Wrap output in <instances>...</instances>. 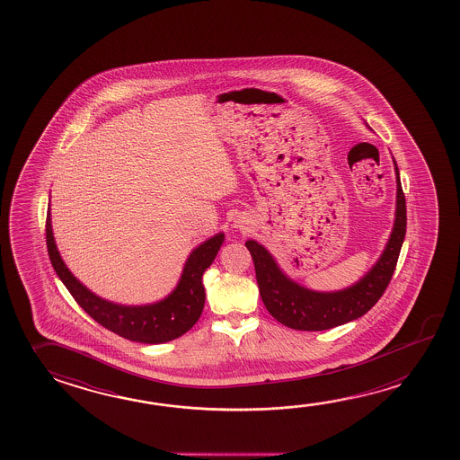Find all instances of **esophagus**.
I'll list each match as a JSON object with an SVG mask.
<instances>
[{
	"label": "esophagus",
	"mask_w": 460,
	"mask_h": 460,
	"mask_svg": "<svg viewBox=\"0 0 460 460\" xmlns=\"http://www.w3.org/2000/svg\"><path fill=\"white\" fill-rule=\"evenodd\" d=\"M237 226H239V227H243V226H241V225H235V227H237Z\"/></svg>",
	"instance_id": "obj_1"
}]
</instances>
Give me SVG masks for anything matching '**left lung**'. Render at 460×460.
Returning <instances> with one entry per match:
<instances>
[{"instance_id": "left-lung-1", "label": "left lung", "mask_w": 460, "mask_h": 460, "mask_svg": "<svg viewBox=\"0 0 460 460\" xmlns=\"http://www.w3.org/2000/svg\"><path fill=\"white\" fill-rule=\"evenodd\" d=\"M396 173V211L390 239L376 263L353 286L337 292H316L296 284L279 268L274 256L256 241L245 242L255 264L256 282L264 306L280 324L295 331H327L364 316L392 280L406 235V199Z\"/></svg>"}]
</instances>
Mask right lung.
<instances>
[{"instance_id":"1","label":"right lung","mask_w":460,"mask_h":460,"mask_svg":"<svg viewBox=\"0 0 460 460\" xmlns=\"http://www.w3.org/2000/svg\"><path fill=\"white\" fill-rule=\"evenodd\" d=\"M225 242V234L219 233L202 242L190 252L182 268L181 278L173 292L164 300L144 306H127L109 302L93 294L90 288L70 272L54 241L51 213L46 217V245L54 271L59 276L75 302L96 323L123 339L147 345L165 343L181 337L196 324L205 305V288L202 276L210 268L215 256Z\"/></svg>"}]
</instances>
